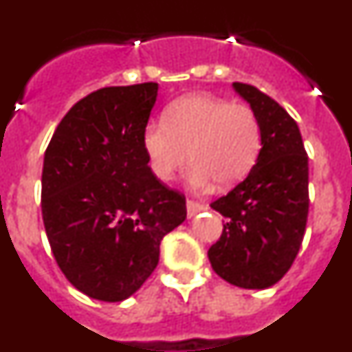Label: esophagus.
Instances as JSON below:
<instances>
[{
	"label": "esophagus",
	"mask_w": 352,
	"mask_h": 352,
	"mask_svg": "<svg viewBox=\"0 0 352 352\" xmlns=\"http://www.w3.org/2000/svg\"><path fill=\"white\" fill-rule=\"evenodd\" d=\"M206 210V206H204L203 203H199V201H194V199H188L186 201V211H188V217H194V214H197L199 211Z\"/></svg>",
	"instance_id": "obj_1"
}]
</instances>
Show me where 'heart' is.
I'll return each instance as SVG.
<instances>
[{
  "instance_id": "obj_1",
  "label": "heart",
  "mask_w": 352,
  "mask_h": 352,
  "mask_svg": "<svg viewBox=\"0 0 352 352\" xmlns=\"http://www.w3.org/2000/svg\"><path fill=\"white\" fill-rule=\"evenodd\" d=\"M263 142L259 118L245 104L211 95H186L173 102L164 121L149 123L142 146L158 179H169L190 157L188 179L204 186L241 182L256 166Z\"/></svg>"
}]
</instances>
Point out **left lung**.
<instances>
[{"label":"left lung","instance_id":"8db88e82","mask_svg":"<svg viewBox=\"0 0 352 352\" xmlns=\"http://www.w3.org/2000/svg\"><path fill=\"white\" fill-rule=\"evenodd\" d=\"M263 132V148L247 178L211 203L223 231L208 250L220 278L243 289H266L289 272L309 217V157L296 121L256 86L234 82Z\"/></svg>","mask_w":352,"mask_h":352}]
</instances>
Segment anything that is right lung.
Masks as SVG:
<instances>
[{"label": "right lung", "mask_w": 352, "mask_h": 352, "mask_svg": "<svg viewBox=\"0 0 352 352\" xmlns=\"http://www.w3.org/2000/svg\"><path fill=\"white\" fill-rule=\"evenodd\" d=\"M158 84L111 86L65 114L43 157L42 219L68 282L123 301L155 272L160 241L186 219L185 195L148 167L142 133Z\"/></svg>", "instance_id": "1"}]
</instances>
